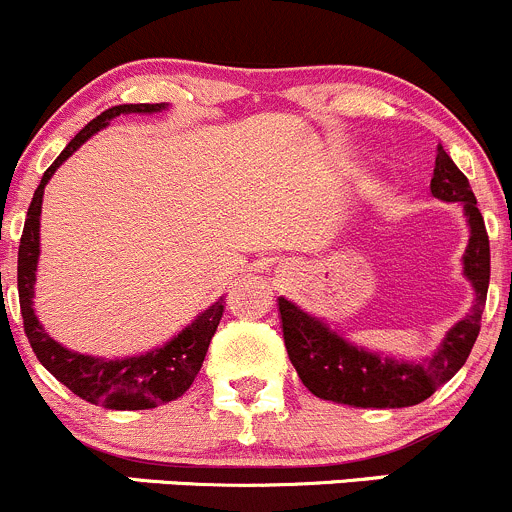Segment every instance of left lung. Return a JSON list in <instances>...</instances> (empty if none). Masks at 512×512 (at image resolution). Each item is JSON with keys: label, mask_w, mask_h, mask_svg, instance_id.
I'll return each mask as SVG.
<instances>
[{"label": "left lung", "mask_w": 512, "mask_h": 512, "mask_svg": "<svg viewBox=\"0 0 512 512\" xmlns=\"http://www.w3.org/2000/svg\"><path fill=\"white\" fill-rule=\"evenodd\" d=\"M431 195L446 203H461L471 225V237L463 255V275L476 289L471 312L448 329L446 339L433 356L414 364L354 347L322 319L302 312L297 304L280 297L282 334L289 361L297 369L302 384L319 399L359 409H404L426 401L466 364L478 339L488 294L490 242L471 183L443 151V146H438L433 165Z\"/></svg>", "instance_id": "1"}]
</instances>
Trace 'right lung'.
I'll list each match as a JSON object with an SVG mask.
<instances>
[{"label": "right lung", "instance_id": "obj_1", "mask_svg": "<svg viewBox=\"0 0 512 512\" xmlns=\"http://www.w3.org/2000/svg\"><path fill=\"white\" fill-rule=\"evenodd\" d=\"M168 103H123L113 106L96 116L94 121L86 123L69 146L61 151V156L46 168L39 188L34 190L32 205H29L27 223H24L22 242H19V260H17V287H19V307H22L24 332H27L29 344H32L36 359L41 361L49 374H54L61 384L76 396H81L89 404L103 406V409L116 411H141L156 409L160 404L175 401L190 389V384L198 376L203 366L205 354H208L210 339L218 329L220 317H223V297L205 309L193 324L183 329L178 337L170 339L160 349L146 352L141 356H123V359H103V356H89L71 352L61 347L56 339L49 337L44 327L36 319L32 299L36 282V262H39V218H41V200H44V188L51 175L56 173L61 163L79 151L81 143L89 141L96 131L106 128L111 118L121 113H158Z\"/></svg>", "mask_w": 512, "mask_h": 512}]
</instances>
